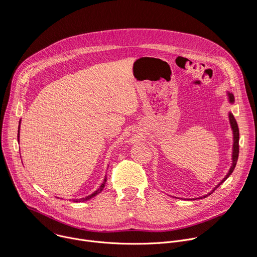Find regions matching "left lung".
I'll use <instances>...</instances> for the list:
<instances>
[{
  "mask_svg": "<svg viewBox=\"0 0 257 257\" xmlns=\"http://www.w3.org/2000/svg\"><path fill=\"white\" fill-rule=\"evenodd\" d=\"M228 96H229V101H230L231 103H233V102L235 101L234 95H233L232 93L228 92ZM229 119H230V124H231L232 130H233V136H234V137H233V138H234V142H233L232 166H231V168H230L228 174L226 175V177H225L221 182L218 183V184L215 186V188H214L213 190H215L219 185L222 184L223 182H225V181L230 177V175L233 173V171H234V169H235V167H236L237 161H238V156H239V128H238V124H237V122H236V119L234 118V116H233L232 113L229 114ZM213 190H212V191H213ZM208 195H210V193H208V194H206V195H204V196H202V197H206V196H208ZM202 197H198V198H196V199H201ZM193 199H195V198H193Z\"/></svg>",
  "mask_w": 257,
  "mask_h": 257,
  "instance_id": "obj_1",
  "label": "left lung"
}]
</instances>
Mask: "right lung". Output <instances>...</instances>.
<instances>
[{"instance_id":"1","label":"right lung","mask_w":257,"mask_h":257,"mask_svg":"<svg viewBox=\"0 0 257 257\" xmlns=\"http://www.w3.org/2000/svg\"><path fill=\"white\" fill-rule=\"evenodd\" d=\"M19 129H20V122H19V126H18V135H17V137H18V142H19ZM105 182H106V176L104 177V179H103V182L101 183V185L99 186V188L97 189V190H95L92 194H90V195H88V196H86V197H83V198H79V199H73V201L74 202H81V201H86V200H88V199H90V198H92V197H94L95 195H97L98 193H100L101 191H102V189H103V187H104V185H105Z\"/></svg>"}]
</instances>
